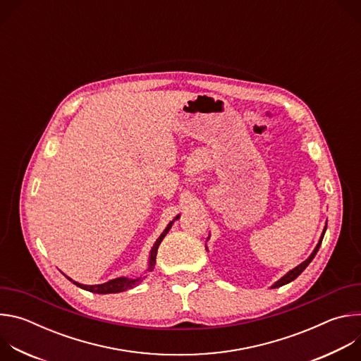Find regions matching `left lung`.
I'll return each mask as SVG.
<instances>
[{
	"label": "left lung",
	"mask_w": 361,
	"mask_h": 361,
	"mask_svg": "<svg viewBox=\"0 0 361 361\" xmlns=\"http://www.w3.org/2000/svg\"><path fill=\"white\" fill-rule=\"evenodd\" d=\"M326 228L327 227H324V230H323V234H322V237H320V241H319V244L316 245V248H314V251L310 254V257H308V259L305 260V262H302L300 266H297L295 269H293V270H290L284 277H281L279 281H276L273 286H271V288H276V287H281V286H284V284H287V283H290V281H293V280H295L304 270H305V267L310 264L312 262H313V259L316 257V254H317V251H319V248H320V245H322V241H323V237H324V233H326Z\"/></svg>",
	"instance_id": "8db88e82"
}]
</instances>
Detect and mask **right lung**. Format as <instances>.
<instances>
[{"instance_id":"add662e5","label":"right lung","mask_w":361,"mask_h":361,"mask_svg":"<svg viewBox=\"0 0 361 361\" xmlns=\"http://www.w3.org/2000/svg\"><path fill=\"white\" fill-rule=\"evenodd\" d=\"M178 219V216L166 227V230L161 233V235L157 238V241L154 243L151 251H149V262H148V271H152L154 269V264H156V257H157V250H159V245L161 244L163 238L166 237V234L170 231L173 223ZM70 281H73L75 286H78L82 290H87V291H91V293H97V294H110V293H121V291H126V290H130L133 287H135L142 279L138 277V279H127V277H118V279H114V280H110L107 283H102V284H95V286H85V284H80L74 280H71L70 277H67Z\"/></svg>"}]
</instances>
